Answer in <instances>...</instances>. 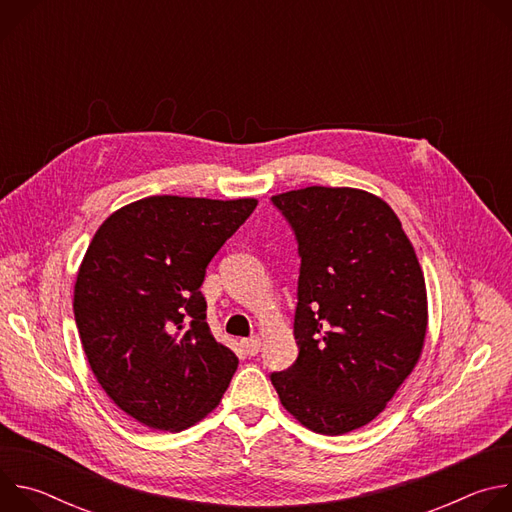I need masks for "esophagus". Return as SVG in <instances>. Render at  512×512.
Instances as JSON below:
<instances>
[{"label":"esophagus","mask_w":512,"mask_h":512,"mask_svg":"<svg viewBox=\"0 0 512 512\" xmlns=\"http://www.w3.org/2000/svg\"><path fill=\"white\" fill-rule=\"evenodd\" d=\"M241 346H243V350H245L249 356H255V354L261 350V338H259V336L245 338V340H241Z\"/></svg>","instance_id":"obj_1"}]
</instances>
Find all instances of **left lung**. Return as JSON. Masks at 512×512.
Listing matches in <instances>:
<instances>
[{
	"instance_id": "8db88e82",
	"label": "left lung",
	"mask_w": 512,
	"mask_h": 512,
	"mask_svg": "<svg viewBox=\"0 0 512 512\" xmlns=\"http://www.w3.org/2000/svg\"><path fill=\"white\" fill-rule=\"evenodd\" d=\"M302 257L287 371L271 373L302 425L342 435L371 423L411 375L427 332L425 279L393 208L356 188L271 196Z\"/></svg>"
}]
</instances>
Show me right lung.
I'll return each mask as SVG.
<instances>
[{"instance_id": "right-lung-1", "label": "right lung", "mask_w": 512, "mask_h": 512, "mask_svg": "<svg viewBox=\"0 0 512 512\" xmlns=\"http://www.w3.org/2000/svg\"><path fill=\"white\" fill-rule=\"evenodd\" d=\"M255 206L148 196L95 233L72 308L93 375L139 423L182 431L221 403L239 358L210 334L200 285Z\"/></svg>"}]
</instances>
